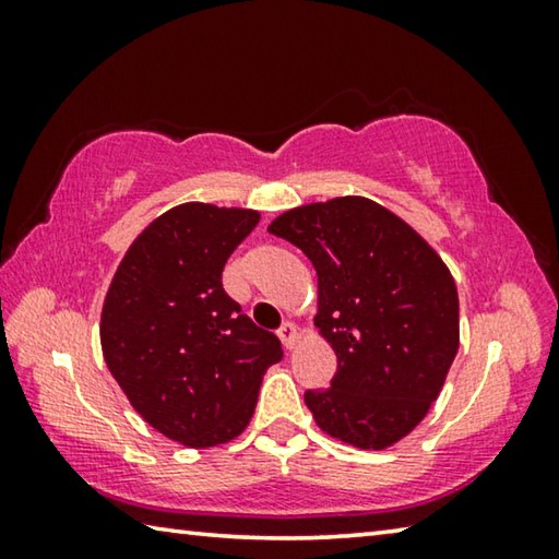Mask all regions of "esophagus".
<instances>
[{"instance_id": "obj_1", "label": "esophagus", "mask_w": 559, "mask_h": 559, "mask_svg": "<svg viewBox=\"0 0 559 559\" xmlns=\"http://www.w3.org/2000/svg\"><path fill=\"white\" fill-rule=\"evenodd\" d=\"M278 337H281L283 347L293 349V347H296V343H298V328L293 325V323H283V325L278 328Z\"/></svg>"}]
</instances>
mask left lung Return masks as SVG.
I'll return each instance as SVG.
<instances>
[{
    "label": "left lung",
    "instance_id": "left-lung-1",
    "mask_svg": "<svg viewBox=\"0 0 559 559\" xmlns=\"http://www.w3.org/2000/svg\"><path fill=\"white\" fill-rule=\"evenodd\" d=\"M269 231L318 273V316L337 372L306 404L330 437L380 451L437 400L459 353V293L447 263L400 216L365 197L296 206Z\"/></svg>",
    "mask_w": 559,
    "mask_h": 559
}]
</instances>
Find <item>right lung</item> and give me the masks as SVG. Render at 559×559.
I'll return each instance as SVG.
<instances>
[{
    "instance_id": "obj_1",
    "label": "right lung",
    "mask_w": 559,
    "mask_h": 559,
    "mask_svg": "<svg viewBox=\"0 0 559 559\" xmlns=\"http://www.w3.org/2000/svg\"><path fill=\"white\" fill-rule=\"evenodd\" d=\"M259 212L189 202L147 226L122 257L100 316L110 374L135 412L192 449L239 437L281 340L222 286Z\"/></svg>"
}]
</instances>
